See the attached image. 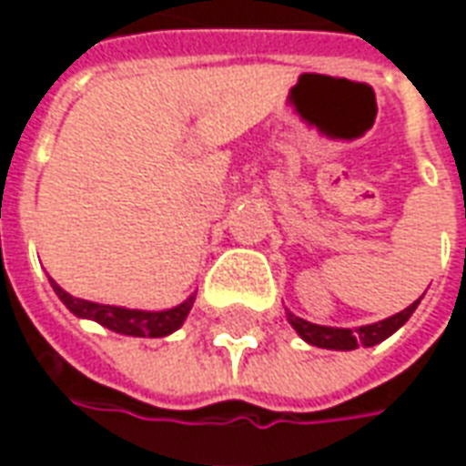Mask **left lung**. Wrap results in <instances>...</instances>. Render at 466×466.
Returning <instances> with one entry per match:
<instances>
[{
  "label": "left lung",
  "instance_id": "left-lung-1",
  "mask_svg": "<svg viewBox=\"0 0 466 466\" xmlns=\"http://www.w3.org/2000/svg\"><path fill=\"white\" fill-rule=\"evenodd\" d=\"M417 304H410L404 312L394 314L390 319H381V322L367 324V327H360V329H339V327H319V324L304 322L294 314H287L292 327L299 332L304 342L314 344V347H322V350H357V347H374V344L384 342L390 334H394L400 329L401 324L407 322L411 317V312L417 309Z\"/></svg>",
  "mask_w": 466,
  "mask_h": 466
}]
</instances>
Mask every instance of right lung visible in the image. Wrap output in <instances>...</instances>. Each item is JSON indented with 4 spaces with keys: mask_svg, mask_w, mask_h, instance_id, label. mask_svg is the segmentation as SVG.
<instances>
[{
    "mask_svg": "<svg viewBox=\"0 0 466 466\" xmlns=\"http://www.w3.org/2000/svg\"><path fill=\"white\" fill-rule=\"evenodd\" d=\"M56 297L66 304V309L76 317L85 319H95L106 329L119 334H129V337H167L174 329H179L184 317L189 314L194 304V297L187 302L167 309V312H139V309H124V307H109V304H95L86 299H76L72 294H66L56 282H52Z\"/></svg>",
    "mask_w": 466,
    "mask_h": 466,
    "instance_id": "right-lung-1",
    "label": "right lung"
}]
</instances>
